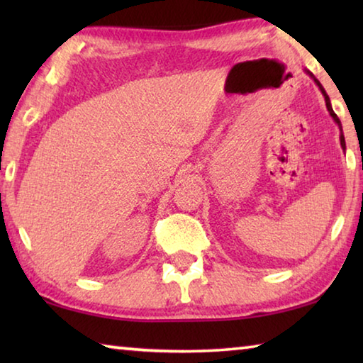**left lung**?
I'll return each mask as SVG.
<instances>
[{
    "mask_svg": "<svg viewBox=\"0 0 363 363\" xmlns=\"http://www.w3.org/2000/svg\"><path fill=\"white\" fill-rule=\"evenodd\" d=\"M307 75H309L312 79H314L315 82V84L318 86V89L322 91V94H323V97H325V104H327V110H328V113L331 115V118L335 120V123L337 125V128H340V143H341V147H342V150H346V140H344V136H342V126H341V121H340V118H337L336 116V113L333 112V107H331V102H330V97H328V94L325 93V89H323V86L320 84V82H318V79L312 75V73L309 72V70H304Z\"/></svg>",
    "mask_w": 363,
    "mask_h": 363,
    "instance_id": "8db88e82",
    "label": "left lung"
}]
</instances>
